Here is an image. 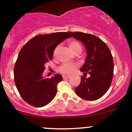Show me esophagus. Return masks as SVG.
I'll use <instances>...</instances> for the list:
<instances>
[{"label":"esophagus","instance_id":"1","mask_svg":"<svg viewBox=\"0 0 132 132\" xmlns=\"http://www.w3.org/2000/svg\"><path fill=\"white\" fill-rule=\"evenodd\" d=\"M70 77V76H69V75H62V78H63V79L69 78Z\"/></svg>","mask_w":132,"mask_h":132}]
</instances>
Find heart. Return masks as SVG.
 Masks as SVG:
<instances>
[{
	"mask_svg": "<svg viewBox=\"0 0 132 132\" xmlns=\"http://www.w3.org/2000/svg\"><path fill=\"white\" fill-rule=\"evenodd\" d=\"M69 48H70V50L74 54H76L77 52H81L82 51V45L79 42L77 41H69L68 43ZM58 48L54 50V55H55L56 54ZM77 64L73 63H64L63 64L61 65L59 68V71L60 72H61L62 73L69 75L73 73L77 69Z\"/></svg>",
	"mask_w": 132,
	"mask_h": 132,
	"instance_id": "obj_1",
	"label": "heart"
}]
</instances>
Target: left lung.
I'll return each instance as SVG.
<instances>
[{
  "label": "left lung",
  "instance_id": "8db88e82",
  "mask_svg": "<svg viewBox=\"0 0 132 132\" xmlns=\"http://www.w3.org/2000/svg\"><path fill=\"white\" fill-rule=\"evenodd\" d=\"M75 39L83 43L87 52L86 62L80 69L86 78H81L76 94L86 100L94 101L103 96L109 90L114 75V62L110 49L98 37L81 32H68Z\"/></svg>",
  "mask_w": 132,
  "mask_h": 132
}]
</instances>
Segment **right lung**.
Wrapping results in <instances>:
<instances>
[{
  "mask_svg": "<svg viewBox=\"0 0 132 132\" xmlns=\"http://www.w3.org/2000/svg\"><path fill=\"white\" fill-rule=\"evenodd\" d=\"M68 38L71 36L66 32L39 34L21 49L14 68V82L22 98L30 105L44 107L55 98L62 75L45 78L42 73L45 64L52 60L55 47Z\"/></svg>",
  "mask_w": 132,
  "mask_h": 132,
  "instance_id": "right-lung-1",
  "label": "right lung"
}]
</instances>
